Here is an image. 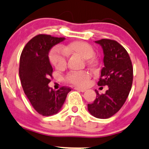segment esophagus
Here are the masks:
<instances>
[{
  "label": "esophagus",
  "mask_w": 149,
  "mask_h": 149,
  "mask_svg": "<svg viewBox=\"0 0 149 149\" xmlns=\"http://www.w3.org/2000/svg\"><path fill=\"white\" fill-rule=\"evenodd\" d=\"M75 90H77V91H80V92L82 93H84L86 91V90L85 89H82V88H75Z\"/></svg>",
  "instance_id": "34e87169"
}]
</instances>
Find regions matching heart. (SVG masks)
<instances>
[{"mask_svg": "<svg viewBox=\"0 0 149 149\" xmlns=\"http://www.w3.org/2000/svg\"><path fill=\"white\" fill-rule=\"evenodd\" d=\"M63 52L60 48H54L49 53V60L51 64L56 69H63L66 67L67 59L66 54H77L84 59L91 58L94 54V50L90 44L82 41H75L62 48ZM90 74L87 72H70L67 76V79L73 85L83 87L88 83L90 79Z\"/></svg>", "mask_w": 149, "mask_h": 149, "instance_id": "heart-1", "label": "heart"}]
</instances>
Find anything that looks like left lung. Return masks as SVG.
Returning a JSON list of instances; mask_svg holds the SVG:
<instances>
[{
  "label": "left lung",
  "mask_w": 149,
  "mask_h": 149,
  "mask_svg": "<svg viewBox=\"0 0 149 149\" xmlns=\"http://www.w3.org/2000/svg\"><path fill=\"white\" fill-rule=\"evenodd\" d=\"M95 42L101 45L104 52V67L98 85H107L109 88L102 95L95 91L96 98L88 104V110L96 118L108 119L125 104L132 87L133 69L129 54L117 41L102 39Z\"/></svg>",
  "instance_id": "8db88e82"
}]
</instances>
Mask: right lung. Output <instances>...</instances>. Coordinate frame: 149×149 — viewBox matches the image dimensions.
Wrapping results in <instances>:
<instances>
[{
  "label": "right lung",
  "instance_id": "1",
  "mask_svg": "<svg viewBox=\"0 0 149 149\" xmlns=\"http://www.w3.org/2000/svg\"><path fill=\"white\" fill-rule=\"evenodd\" d=\"M64 40L38 35L26 44L20 56L19 73L22 86L32 107L42 116L57 114L71 91L64 87L56 91L48 86L53 72L48 54L54 45Z\"/></svg>",
  "mask_w": 149,
  "mask_h": 149
}]
</instances>
